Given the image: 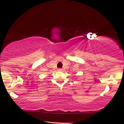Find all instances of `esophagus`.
I'll return each instance as SVG.
<instances>
[{
	"mask_svg": "<svg viewBox=\"0 0 124 124\" xmlns=\"http://www.w3.org/2000/svg\"><path fill=\"white\" fill-rule=\"evenodd\" d=\"M62 69H60V68L58 69V70H57V71H59V72H61V71H62Z\"/></svg>",
	"mask_w": 124,
	"mask_h": 124,
	"instance_id": "1",
	"label": "esophagus"
}]
</instances>
